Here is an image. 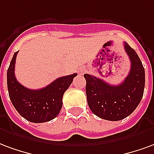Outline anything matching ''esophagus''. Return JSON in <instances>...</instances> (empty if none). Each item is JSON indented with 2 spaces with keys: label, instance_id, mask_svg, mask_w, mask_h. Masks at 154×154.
I'll use <instances>...</instances> for the list:
<instances>
[{
  "label": "esophagus",
  "instance_id": "1",
  "mask_svg": "<svg viewBox=\"0 0 154 154\" xmlns=\"http://www.w3.org/2000/svg\"><path fill=\"white\" fill-rule=\"evenodd\" d=\"M85 69H84V68H80V69H79V71H78L79 75H83L85 74Z\"/></svg>",
  "mask_w": 154,
  "mask_h": 154
}]
</instances>
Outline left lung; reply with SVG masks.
<instances>
[{
	"instance_id": "8db88e82",
	"label": "left lung",
	"mask_w": 154,
	"mask_h": 154,
	"mask_svg": "<svg viewBox=\"0 0 154 154\" xmlns=\"http://www.w3.org/2000/svg\"><path fill=\"white\" fill-rule=\"evenodd\" d=\"M124 48L131 60V70L122 84L112 85L94 75H84L89 108L97 116L107 121L116 122L127 117L143 97L145 85L143 64L128 43L125 42Z\"/></svg>"
}]
</instances>
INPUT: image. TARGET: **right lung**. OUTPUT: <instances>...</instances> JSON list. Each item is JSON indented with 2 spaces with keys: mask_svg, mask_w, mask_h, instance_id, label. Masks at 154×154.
<instances>
[{
  "mask_svg": "<svg viewBox=\"0 0 154 154\" xmlns=\"http://www.w3.org/2000/svg\"><path fill=\"white\" fill-rule=\"evenodd\" d=\"M18 51L14 52L7 69L9 96L20 116L33 123H43L53 120L62 107V97L74 78L73 75L57 79L40 89H29L20 85L14 75V66Z\"/></svg>",
  "mask_w": 154,
  "mask_h": 154,
  "instance_id": "right-lung-1",
  "label": "right lung"
}]
</instances>
